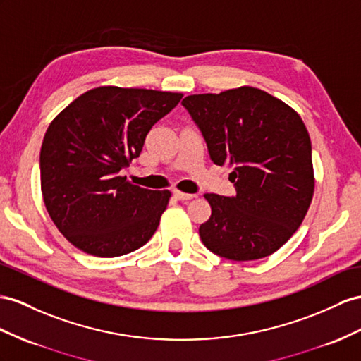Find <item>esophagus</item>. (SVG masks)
I'll use <instances>...</instances> for the list:
<instances>
[{"label": "esophagus", "mask_w": 361, "mask_h": 361, "mask_svg": "<svg viewBox=\"0 0 361 361\" xmlns=\"http://www.w3.org/2000/svg\"><path fill=\"white\" fill-rule=\"evenodd\" d=\"M173 197L180 200V201H186V200L195 198L197 195H193V193H184V192H180V190H173Z\"/></svg>", "instance_id": "34e87169"}]
</instances>
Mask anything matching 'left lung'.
I'll return each mask as SVG.
<instances>
[{
    "instance_id": "left-lung-1",
    "label": "left lung",
    "mask_w": 361,
    "mask_h": 361,
    "mask_svg": "<svg viewBox=\"0 0 361 361\" xmlns=\"http://www.w3.org/2000/svg\"><path fill=\"white\" fill-rule=\"evenodd\" d=\"M215 164L232 166L235 197L206 193L200 238L230 261L270 256L299 228L314 195L311 140L295 111L259 88L183 99Z\"/></svg>"
}]
</instances>
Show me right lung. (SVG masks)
I'll use <instances>...</instances> for the list:
<instances>
[{
    "label": "right lung",
    "mask_w": 361,
    "mask_h": 361,
    "mask_svg": "<svg viewBox=\"0 0 361 361\" xmlns=\"http://www.w3.org/2000/svg\"><path fill=\"white\" fill-rule=\"evenodd\" d=\"M181 92L99 87L53 118L41 146V190L54 226L79 250L116 257L145 245L160 224L169 190L129 183L120 171L178 105Z\"/></svg>",
    "instance_id": "obj_1"
}]
</instances>
